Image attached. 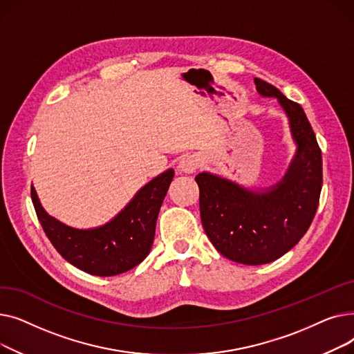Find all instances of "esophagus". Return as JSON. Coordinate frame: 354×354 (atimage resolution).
Listing matches in <instances>:
<instances>
[{
    "instance_id": "esophagus-1",
    "label": "esophagus",
    "mask_w": 354,
    "mask_h": 354,
    "mask_svg": "<svg viewBox=\"0 0 354 354\" xmlns=\"http://www.w3.org/2000/svg\"><path fill=\"white\" fill-rule=\"evenodd\" d=\"M199 163H201V159H199L198 156H195V155L187 156V158H183V159L180 160L179 169H180L182 172H185V174H192V172H195V171L198 169Z\"/></svg>"
}]
</instances>
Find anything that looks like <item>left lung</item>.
Segmentation results:
<instances>
[{
  "label": "left lung",
  "instance_id": "1",
  "mask_svg": "<svg viewBox=\"0 0 354 354\" xmlns=\"http://www.w3.org/2000/svg\"><path fill=\"white\" fill-rule=\"evenodd\" d=\"M254 82L259 95L277 97L290 118L299 149L287 175L264 194L205 172L195 178L207 236L218 252L247 266L271 263L299 243L317 211L323 187L322 149L303 107L272 84Z\"/></svg>",
  "mask_w": 354,
  "mask_h": 354
}]
</instances>
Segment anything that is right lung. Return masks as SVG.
<instances>
[{"label":"right lung","mask_w":354,"mask_h":354,"mask_svg":"<svg viewBox=\"0 0 354 354\" xmlns=\"http://www.w3.org/2000/svg\"><path fill=\"white\" fill-rule=\"evenodd\" d=\"M172 178L169 169L152 179L113 221L95 230H74L51 218L32 185L31 199L47 238L66 261L91 275L110 277L132 270L151 252L158 214Z\"/></svg>","instance_id":"obj_1"}]
</instances>
